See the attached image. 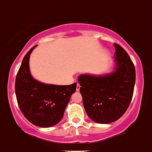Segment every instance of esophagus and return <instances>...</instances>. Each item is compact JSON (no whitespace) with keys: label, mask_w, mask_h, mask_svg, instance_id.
Returning <instances> with one entry per match:
<instances>
[{"label":"esophagus","mask_w":152,"mask_h":152,"mask_svg":"<svg viewBox=\"0 0 152 152\" xmlns=\"http://www.w3.org/2000/svg\"><path fill=\"white\" fill-rule=\"evenodd\" d=\"M80 84H77V88H76V91H80Z\"/></svg>","instance_id":"1"}]
</instances>
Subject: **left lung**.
<instances>
[{"mask_svg": "<svg viewBox=\"0 0 152 152\" xmlns=\"http://www.w3.org/2000/svg\"><path fill=\"white\" fill-rule=\"evenodd\" d=\"M115 69L102 75L84 74L77 78L83 104L93 121L108 124L123 116L133 95L135 69L123 47L114 43Z\"/></svg>", "mask_w": 152, "mask_h": 152, "instance_id": "8db88e82", "label": "left lung"}]
</instances>
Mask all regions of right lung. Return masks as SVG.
I'll return each mask as SVG.
<instances>
[{"label": "right lung", "mask_w": 152, "mask_h": 152, "mask_svg": "<svg viewBox=\"0 0 152 152\" xmlns=\"http://www.w3.org/2000/svg\"><path fill=\"white\" fill-rule=\"evenodd\" d=\"M36 45L24 56L15 81L17 103L24 116L39 127H51L61 121L77 84L55 85L34 79L29 71V56Z\"/></svg>", "instance_id": "add662e5"}]
</instances>
